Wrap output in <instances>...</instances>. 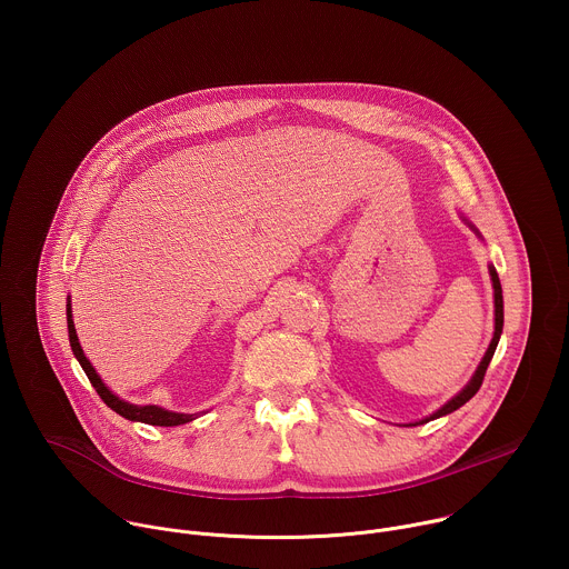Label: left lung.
<instances>
[{
  "label": "left lung",
  "mask_w": 569,
  "mask_h": 569,
  "mask_svg": "<svg viewBox=\"0 0 569 569\" xmlns=\"http://www.w3.org/2000/svg\"><path fill=\"white\" fill-rule=\"evenodd\" d=\"M491 270V279H493V290H496V333H493V340H491V347H489V351H486V356H483V360L479 362V367H477V371H475V376H472V380L452 398V400H448L441 410H437L435 415H430L428 419H423V421H419V423H415V426H421V423H428V421H432V419H439V417H446V415H450V412H455V410H459L463 402H468L477 391H479V387H481V382H483V376H486V369H489V365H491V360H493V353H496V349H498V342H500V336H502V327H505V303H502V286H500V277H498V272H496V268H489Z\"/></svg>",
  "instance_id": "obj_1"
}]
</instances>
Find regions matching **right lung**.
<instances>
[{
  "label": "right lung",
  "mask_w": 569,
  "mask_h": 569,
  "mask_svg": "<svg viewBox=\"0 0 569 569\" xmlns=\"http://www.w3.org/2000/svg\"><path fill=\"white\" fill-rule=\"evenodd\" d=\"M67 329H69V345H71V351H73L76 360L80 362V367H83V371L88 373L92 387L97 389V393L103 398V402L108 405L110 410H114L117 415H121L123 419H130V421H141V423H148V426H164V428L182 426V423H189V421L196 419V415H176V412L157 408V405H141V408H139V405H130V402L121 400L119 396H114L103 385V380L99 378V373L94 371V367L90 365V360L86 358L83 349H80V345H78V336H76V329H73L71 306L69 303H67Z\"/></svg>",
  "instance_id": "right-lung-1"
}]
</instances>
